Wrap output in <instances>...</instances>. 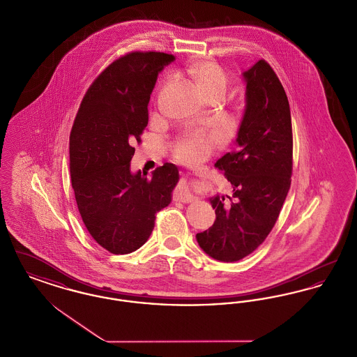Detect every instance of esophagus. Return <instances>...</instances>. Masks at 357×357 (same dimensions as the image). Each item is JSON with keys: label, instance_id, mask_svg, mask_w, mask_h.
Segmentation results:
<instances>
[{"label": "esophagus", "instance_id": "1", "mask_svg": "<svg viewBox=\"0 0 357 357\" xmlns=\"http://www.w3.org/2000/svg\"><path fill=\"white\" fill-rule=\"evenodd\" d=\"M175 199L179 201V202H183V204H190V202H194L197 198L188 191V187L186 185V181H182L181 185L176 190V194H175Z\"/></svg>", "mask_w": 357, "mask_h": 357}]
</instances>
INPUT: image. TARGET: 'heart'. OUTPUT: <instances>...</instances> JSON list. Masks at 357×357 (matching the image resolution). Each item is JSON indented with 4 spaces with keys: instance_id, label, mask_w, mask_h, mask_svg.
I'll list each match as a JSON object with an SVG mask.
<instances>
[{
    "instance_id": "1",
    "label": "heart",
    "mask_w": 357,
    "mask_h": 357,
    "mask_svg": "<svg viewBox=\"0 0 357 357\" xmlns=\"http://www.w3.org/2000/svg\"><path fill=\"white\" fill-rule=\"evenodd\" d=\"M190 73L198 85L199 91L202 92L204 98L221 93L225 95L227 89V76L225 72L213 61H204L192 66L190 68ZM221 134L218 131L211 132H192L183 136L175 146V158L181 162L195 165L206 159L214 147L218 143Z\"/></svg>"
}]
</instances>
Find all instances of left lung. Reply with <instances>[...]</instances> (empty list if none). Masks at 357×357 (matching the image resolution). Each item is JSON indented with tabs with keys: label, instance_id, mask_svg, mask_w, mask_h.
Returning a JSON list of instances; mask_svg holds the SVG:
<instances>
[{
	"label": "left lung",
	"instance_id": "obj_1",
	"mask_svg": "<svg viewBox=\"0 0 357 357\" xmlns=\"http://www.w3.org/2000/svg\"><path fill=\"white\" fill-rule=\"evenodd\" d=\"M246 105L238 149L215 167L233 186V197L215 195V222L197 234L206 255L236 262L253 253L272 231L290 188L293 167L291 118L285 89L275 72L259 60L246 72Z\"/></svg>",
	"mask_w": 357,
	"mask_h": 357
}]
</instances>
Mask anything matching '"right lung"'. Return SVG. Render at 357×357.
<instances>
[{
	"mask_svg": "<svg viewBox=\"0 0 357 357\" xmlns=\"http://www.w3.org/2000/svg\"><path fill=\"white\" fill-rule=\"evenodd\" d=\"M175 57L131 52L95 79L69 136V169L86 230L112 255H128L150 238L156 213L169 206L179 181L172 163L151 178L131 171L134 144L149 124V102L158 75Z\"/></svg>",
	"mask_w": 357,
	"mask_h": 357,
	"instance_id": "obj_1",
	"label": "right lung"
}]
</instances>
